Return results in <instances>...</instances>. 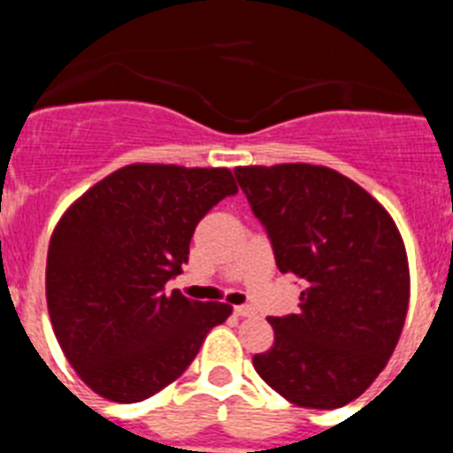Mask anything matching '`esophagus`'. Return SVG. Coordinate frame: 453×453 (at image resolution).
I'll list each match as a JSON object with an SVG mask.
<instances>
[{
    "label": "esophagus",
    "mask_w": 453,
    "mask_h": 453,
    "mask_svg": "<svg viewBox=\"0 0 453 453\" xmlns=\"http://www.w3.org/2000/svg\"><path fill=\"white\" fill-rule=\"evenodd\" d=\"M252 309L250 307H234V316H242V318H248V316H252Z\"/></svg>",
    "instance_id": "esophagus-1"
}]
</instances>
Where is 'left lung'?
I'll use <instances>...</instances> for the list:
<instances>
[{"mask_svg":"<svg viewBox=\"0 0 453 453\" xmlns=\"http://www.w3.org/2000/svg\"><path fill=\"white\" fill-rule=\"evenodd\" d=\"M277 268L304 284L300 311L268 318L275 343L252 365L304 409H338L386 368L409 309V262L388 211L316 165L236 166Z\"/></svg>","mask_w":453,"mask_h":453,"instance_id":"1","label":"left lung"}]
</instances>
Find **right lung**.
<instances>
[{
    "instance_id": "1",
    "label": "right lung",
    "mask_w": 453,
    "mask_h": 453,
    "mask_svg": "<svg viewBox=\"0 0 453 453\" xmlns=\"http://www.w3.org/2000/svg\"><path fill=\"white\" fill-rule=\"evenodd\" d=\"M236 194L230 169L128 165L63 214L47 252V307L72 368L133 404L176 381L232 307L165 284L182 273L198 221Z\"/></svg>"
}]
</instances>
